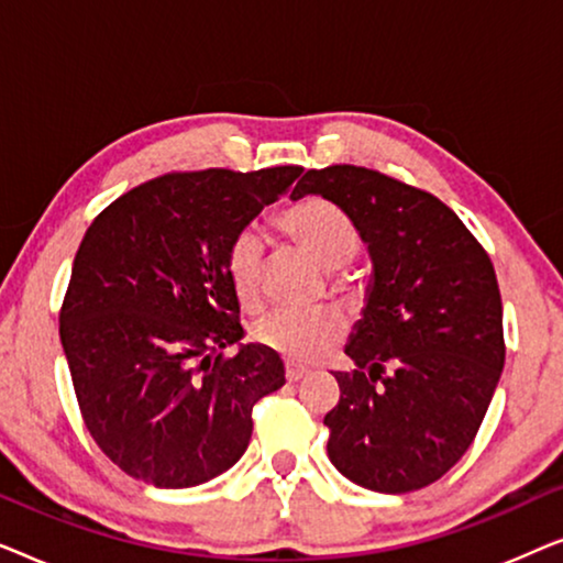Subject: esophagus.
Here are the masks:
<instances>
[{"label": "esophagus", "instance_id": "esophagus-1", "mask_svg": "<svg viewBox=\"0 0 563 563\" xmlns=\"http://www.w3.org/2000/svg\"><path fill=\"white\" fill-rule=\"evenodd\" d=\"M307 374H310V372H307V368L295 366V364H287V382H299V379H305Z\"/></svg>", "mask_w": 563, "mask_h": 563}]
</instances>
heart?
Segmentation results:
<instances>
[{
  "label": "heart",
  "mask_w": 563,
  "mask_h": 563,
  "mask_svg": "<svg viewBox=\"0 0 563 563\" xmlns=\"http://www.w3.org/2000/svg\"><path fill=\"white\" fill-rule=\"evenodd\" d=\"M284 233L312 253L330 272L345 268L361 249L358 230L341 207L330 199L307 197L279 214ZM266 245L256 228H243L233 235L225 253L228 279L245 307H258L264 299ZM349 333V320L335 307L295 310L282 307L253 325V341L266 351L279 353L289 364H314L325 358Z\"/></svg>",
  "instance_id": "heart-1"
}]
</instances>
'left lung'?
Returning <instances> with one entry per match:
<instances>
[{
	"label": "left lung",
	"instance_id": "8db88e82",
	"mask_svg": "<svg viewBox=\"0 0 563 563\" xmlns=\"http://www.w3.org/2000/svg\"><path fill=\"white\" fill-rule=\"evenodd\" d=\"M320 195L368 243L374 284L335 372L328 456L358 487L402 495L441 479L474 443L505 366L495 266L459 214L374 168H310L291 199Z\"/></svg>",
	"mask_w": 563,
	"mask_h": 563
}]
</instances>
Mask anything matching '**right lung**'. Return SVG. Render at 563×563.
I'll return each mask as SVG.
<instances>
[{
	"label": "right lung",
	"instance_id": "add662e5",
	"mask_svg": "<svg viewBox=\"0 0 563 563\" xmlns=\"http://www.w3.org/2000/svg\"><path fill=\"white\" fill-rule=\"evenodd\" d=\"M302 166L172 172L107 205L76 251L60 343L84 426L112 464L197 487L249 449L253 405L284 387L279 353L243 338L225 253Z\"/></svg>",
	"mask_w": 563,
	"mask_h": 563
}]
</instances>
